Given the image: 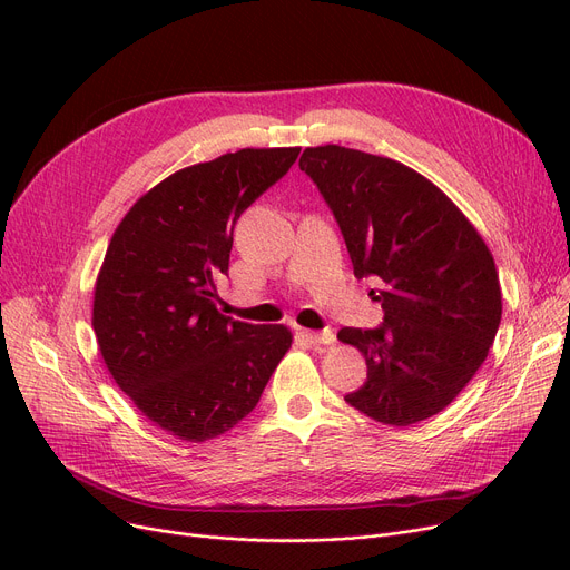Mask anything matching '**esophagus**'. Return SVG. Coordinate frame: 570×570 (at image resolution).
<instances>
[{
    "mask_svg": "<svg viewBox=\"0 0 570 570\" xmlns=\"http://www.w3.org/2000/svg\"><path fill=\"white\" fill-rule=\"evenodd\" d=\"M305 337L314 344V346H327V344H335V333L333 331H323V333H316V331H305Z\"/></svg>",
    "mask_w": 570,
    "mask_h": 570,
    "instance_id": "obj_1",
    "label": "esophagus"
}]
</instances>
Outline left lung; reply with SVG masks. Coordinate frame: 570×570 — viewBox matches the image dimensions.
I'll return each instance as SVG.
<instances>
[{"mask_svg": "<svg viewBox=\"0 0 570 570\" xmlns=\"http://www.w3.org/2000/svg\"><path fill=\"white\" fill-rule=\"evenodd\" d=\"M344 235L357 279L383 307L372 331L337 340L365 355L367 381L344 400L376 423L409 428L436 415L485 363L501 323V288L485 239L413 168L321 145L301 157Z\"/></svg>", "mask_w": 570, "mask_h": 570, "instance_id": "obj_1", "label": "left lung"}]
</instances>
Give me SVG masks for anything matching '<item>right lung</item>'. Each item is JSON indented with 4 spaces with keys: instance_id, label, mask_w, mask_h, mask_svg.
<instances>
[{
    "instance_id": "right-lung-1",
    "label": "right lung",
    "mask_w": 570,
    "mask_h": 570,
    "mask_svg": "<svg viewBox=\"0 0 570 570\" xmlns=\"http://www.w3.org/2000/svg\"><path fill=\"white\" fill-rule=\"evenodd\" d=\"M301 147L237 149L168 175L115 228L95 286L104 363L145 417L183 441L215 439L261 400L291 348L286 325L217 309L239 215Z\"/></svg>"
}]
</instances>
